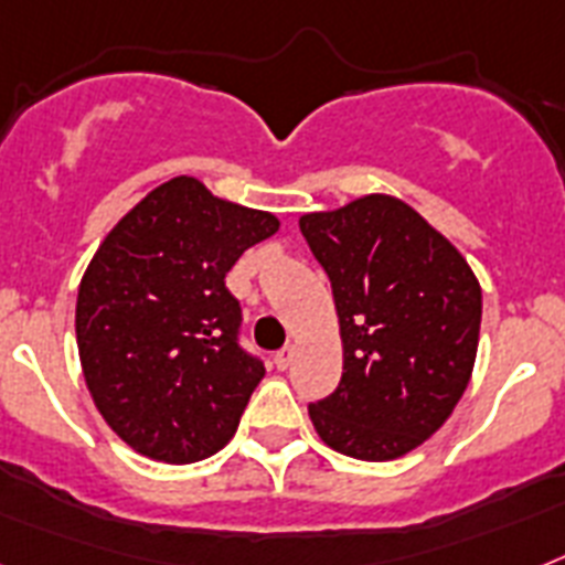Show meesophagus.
Returning <instances> with one entry per match:
<instances>
[{
  "instance_id": "1",
  "label": "esophagus",
  "mask_w": 565,
  "mask_h": 565,
  "mask_svg": "<svg viewBox=\"0 0 565 565\" xmlns=\"http://www.w3.org/2000/svg\"><path fill=\"white\" fill-rule=\"evenodd\" d=\"M292 355H296V350H292V348L278 350V353L273 355L275 367H278V371H287V367H290V364H292Z\"/></svg>"
}]
</instances>
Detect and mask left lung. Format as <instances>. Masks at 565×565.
<instances>
[{"label":"left lung","mask_w":565,"mask_h":565,"mask_svg":"<svg viewBox=\"0 0 565 565\" xmlns=\"http://www.w3.org/2000/svg\"><path fill=\"white\" fill-rule=\"evenodd\" d=\"M333 284L344 367L312 402L321 443L387 462L443 428L471 382L482 290L468 260L405 201L364 194L298 221Z\"/></svg>","instance_id":"8db88e82"}]
</instances>
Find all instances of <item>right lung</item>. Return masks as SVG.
<instances>
[{"label": "right lung", "mask_w": 565, "mask_h": 565, "mask_svg": "<svg viewBox=\"0 0 565 565\" xmlns=\"http://www.w3.org/2000/svg\"><path fill=\"white\" fill-rule=\"evenodd\" d=\"M278 217L180 174L151 189L94 253L77 292V348L94 405L158 462L217 454L238 430L264 362L238 344L226 273Z\"/></svg>", "instance_id": "add662e5"}]
</instances>
